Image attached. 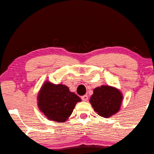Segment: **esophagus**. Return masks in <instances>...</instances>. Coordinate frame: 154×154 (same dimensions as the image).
<instances>
[{
  "label": "esophagus",
  "instance_id": "esophagus-1",
  "mask_svg": "<svg viewBox=\"0 0 154 154\" xmlns=\"http://www.w3.org/2000/svg\"><path fill=\"white\" fill-rule=\"evenodd\" d=\"M82 100H83V101H84V102L88 101V96H87V95H84V96H82Z\"/></svg>",
  "mask_w": 154,
  "mask_h": 154
}]
</instances>
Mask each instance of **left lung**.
Here are the masks:
<instances>
[{
	"mask_svg": "<svg viewBox=\"0 0 154 154\" xmlns=\"http://www.w3.org/2000/svg\"><path fill=\"white\" fill-rule=\"evenodd\" d=\"M122 100V96L118 89L108 85H102L94 89L89 102L98 115L109 118L119 112Z\"/></svg>",
	"mask_w": 154,
	"mask_h": 154,
	"instance_id": "1",
	"label": "left lung"
}]
</instances>
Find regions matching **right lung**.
Listing matches in <instances>:
<instances>
[{"instance_id": "right-lung-1", "label": "right lung", "mask_w": 154, "mask_h": 154, "mask_svg": "<svg viewBox=\"0 0 154 154\" xmlns=\"http://www.w3.org/2000/svg\"><path fill=\"white\" fill-rule=\"evenodd\" d=\"M38 100L39 108L47 118L63 122L69 119L75 105L82 100L70 91L66 85L46 82L39 92Z\"/></svg>"}]
</instances>
